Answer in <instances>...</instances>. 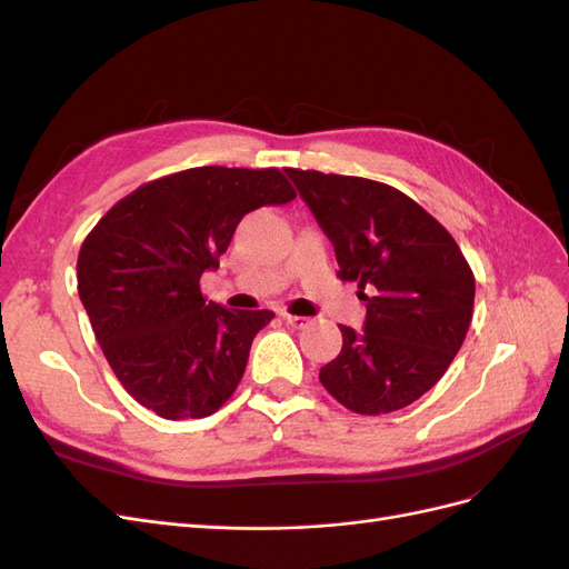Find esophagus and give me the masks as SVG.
Listing matches in <instances>:
<instances>
[{
    "label": "esophagus",
    "instance_id": "esophagus-1",
    "mask_svg": "<svg viewBox=\"0 0 569 569\" xmlns=\"http://www.w3.org/2000/svg\"><path fill=\"white\" fill-rule=\"evenodd\" d=\"M282 320H284L289 327H295V330H303V327L308 325V318H303V316H291V313H282Z\"/></svg>",
    "mask_w": 569,
    "mask_h": 569
}]
</instances>
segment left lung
<instances>
[{
	"instance_id": "obj_1",
	"label": "left lung",
	"mask_w": 569,
	"mask_h": 569,
	"mask_svg": "<svg viewBox=\"0 0 569 569\" xmlns=\"http://www.w3.org/2000/svg\"><path fill=\"white\" fill-rule=\"evenodd\" d=\"M287 176L335 244L339 280L358 282L368 306L363 332L339 325L343 343L320 368L322 387L360 416L410 406L441 380L468 335L470 263L451 232L399 189L320 170Z\"/></svg>"
}]
</instances>
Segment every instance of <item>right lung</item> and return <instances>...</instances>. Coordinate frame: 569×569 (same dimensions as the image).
I'll use <instances>...</instances> for the list:
<instances>
[{"mask_svg":"<svg viewBox=\"0 0 569 569\" xmlns=\"http://www.w3.org/2000/svg\"><path fill=\"white\" fill-rule=\"evenodd\" d=\"M295 197L278 168H189L137 187L84 237L78 295L137 403L187 420L213 416L234 393L274 313L206 301L199 280L249 211Z\"/></svg>","mask_w":569,"mask_h":569,"instance_id":"right-lung-1","label":"right lung"}]
</instances>
